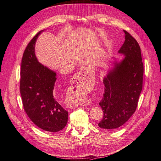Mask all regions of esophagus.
Returning <instances> with one entry per match:
<instances>
[{"label": "esophagus", "instance_id": "esophagus-1", "mask_svg": "<svg viewBox=\"0 0 161 161\" xmlns=\"http://www.w3.org/2000/svg\"><path fill=\"white\" fill-rule=\"evenodd\" d=\"M88 75H89V71L87 70V69H84L81 70L78 74H77V80H79V81L81 82L86 81V79L88 77ZM69 106H71V105H69Z\"/></svg>", "mask_w": 161, "mask_h": 161}]
</instances>
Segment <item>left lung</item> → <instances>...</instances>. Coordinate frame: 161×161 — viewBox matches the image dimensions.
Returning a JSON list of instances; mask_svg holds the SVG:
<instances>
[{
    "instance_id": "obj_1",
    "label": "left lung",
    "mask_w": 161,
    "mask_h": 161,
    "mask_svg": "<svg viewBox=\"0 0 161 161\" xmlns=\"http://www.w3.org/2000/svg\"><path fill=\"white\" fill-rule=\"evenodd\" d=\"M125 41L118 52L125 55L120 63L103 78L104 94L100 102L103 116L98 123L100 128L111 130L126 123L138 106L142 89L144 65L141 47L126 31Z\"/></svg>"
}]
</instances>
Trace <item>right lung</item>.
<instances>
[{
    "mask_svg": "<svg viewBox=\"0 0 161 161\" xmlns=\"http://www.w3.org/2000/svg\"><path fill=\"white\" fill-rule=\"evenodd\" d=\"M39 31L26 47L21 60L20 92L24 110L36 126L55 132L65 128L68 112L56 100L53 89L56 73L41 65L35 54Z\"/></svg>",
    "mask_w": 161,
    "mask_h": 161,
    "instance_id": "1",
    "label": "right lung"
}]
</instances>
